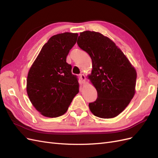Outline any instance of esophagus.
<instances>
[{"label": "esophagus", "mask_w": 158, "mask_h": 158, "mask_svg": "<svg viewBox=\"0 0 158 158\" xmlns=\"http://www.w3.org/2000/svg\"><path fill=\"white\" fill-rule=\"evenodd\" d=\"M80 79H81V80L82 81V82L83 83H84L85 82V75L84 74H80Z\"/></svg>", "instance_id": "obj_1"}]
</instances>
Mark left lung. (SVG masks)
I'll return each instance as SVG.
<instances>
[{"label": "left lung", "mask_w": 158, "mask_h": 158, "mask_svg": "<svg viewBox=\"0 0 158 158\" xmlns=\"http://www.w3.org/2000/svg\"><path fill=\"white\" fill-rule=\"evenodd\" d=\"M77 44L92 60L89 79L97 90L98 98L89 103L91 112L103 118L117 117L135 95L136 70L115 44L102 33L83 31Z\"/></svg>", "instance_id": "left-lung-1"}]
</instances>
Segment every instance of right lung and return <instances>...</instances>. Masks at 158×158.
Returning <instances> with one entry per match:
<instances>
[{"instance_id": "right-lung-1", "label": "right lung", "mask_w": 158, "mask_h": 158, "mask_svg": "<svg viewBox=\"0 0 158 158\" xmlns=\"http://www.w3.org/2000/svg\"><path fill=\"white\" fill-rule=\"evenodd\" d=\"M78 33L65 32L52 36L43 46L29 70L27 93L30 102L47 117L63 115L79 92L78 77L66 63Z\"/></svg>"}]
</instances>
